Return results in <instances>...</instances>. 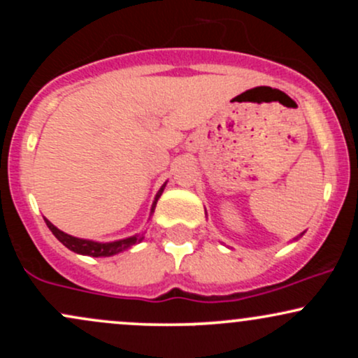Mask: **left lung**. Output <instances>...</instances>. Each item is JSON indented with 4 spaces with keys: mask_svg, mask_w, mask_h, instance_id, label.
Wrapping results in <instances>:
<instances>
[{
    "mask_svg": "<svg viewBox=\"0 0 358 358\" xmlns=\"http://www.w3.org/2000/svg\"><path fill=\"white\" fill-rule=\"evenodd\" d=\"M301 236H303V234H301Z\"/></svg>",
    "mask_w": 358,
    "mask_h": 358,
    "instance_id": "8db88e82",
    "label": "left lung"
}]
</instances>
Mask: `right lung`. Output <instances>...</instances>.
Returning a JSON list of instances; mask_svg holds the SVG:
<instances>
[{"label":"right lung","mask_w":358,"mask_h":358,"mask_svg":"<svg viewBox=\"0 0 358 358\" xmlns=\"http://www.w3.org/2000/svg\"><path fill=\"white\" fill-rule=\"evenodd\" d=\"M165 187H166V183L159 188L158 193H156L153 207H151V213L155 212L156 202H158V199L162 196ZM45 222H47L48 229H50L53 236H55L57 239H59L62 244L65 245V248L73 250V252H77V254H82V256L109 257V256H114V254L122 252V250L133 248L134 244H138V242L143 241V237H139V236H131V237H126V239L114 241V242H94V241H87V239H79V237H73V236H69V234L62 232L60 229H57L50 220L45 219Z\"/></svg>","instance_id":"obj_1"}]
</instances>
